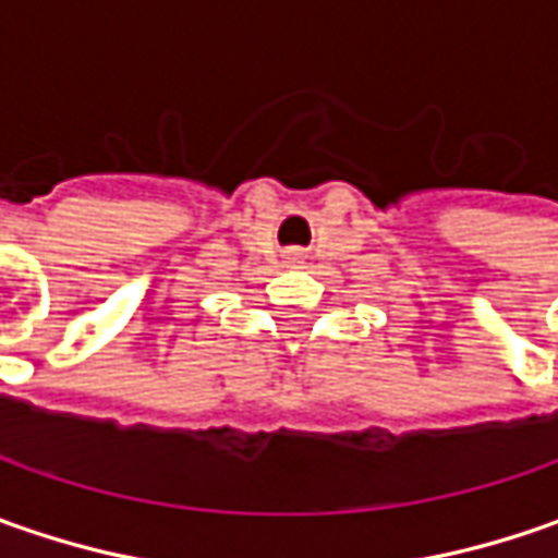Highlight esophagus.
<instances>
[{
  "label": "esophagus",
  "mask_w": 558,
  "mask_h": 558,
  "mask_svg": "<svg viewBox=\"0 0 558 558\" xmlns=\"http://www.w3.org/2000/svg\"><path fill=\"white\" fill-rule=\"evenodd\" d=\"M282 264L286 267H304V251H286L282 254Z\"/></svg>",
  "instance_id": "esophagus-1"
}]
</instances>
